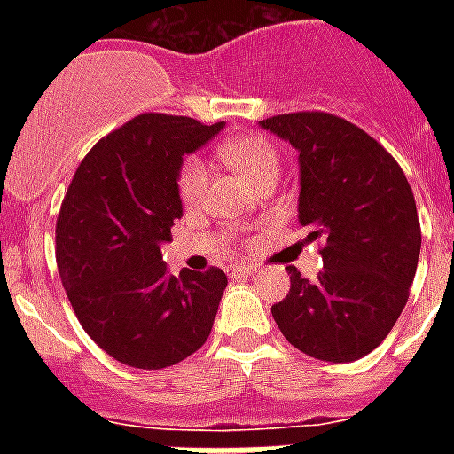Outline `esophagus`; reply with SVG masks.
<instances>
[{
    "mask_svg": "<svg viewBox=\"0 0 454 454\" xmlns=\"http://www.w3.org/2000/svg\"><path fill=\"white\" fill-rule=\"evenodd\" d=\"M252 273H254V266H249V263H233V266H231V276L233 278L252 276Z\"/></svg>",
    "mask_w": 454,
    "mask_h": 454,
    "instance_id": "1",
    "label": "esophagus"
}]
</instances>
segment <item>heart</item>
I'll return each instance as SVG.
<instances>
[{
	"label": "heart",
	"mask_w": 454,
	"mask_h": 454,
	"mask_svg": "<svg viewBox=\"0 0 454 454\" xmlns=\"http://www.w3.org/2000/svg\"><path fill=\"white\" fill-rule=\"evenodd\" d=\"M219 155L226 160L233 169H238L242 176H247L252 184L256 178L278 171V155L276 145L262 134H240V137L226 138L219 145ZM209 184V171L200 157H185L176 174L178 198L184 200V205H198Z\"/></svg>",
	"instance_id": "heart-1"
}]
</instances>
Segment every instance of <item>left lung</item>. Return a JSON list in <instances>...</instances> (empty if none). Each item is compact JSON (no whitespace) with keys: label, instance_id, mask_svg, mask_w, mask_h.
I'll list each match as a JSON object with an SVG mask.
<instances>
[{"label":"left lung","instance_id":"obj_1","mask_svg":"<svg viewBox=\"0 0 454 454\" xmlns=\"http://www.w3.org/2000/svg\"><path fill=\"white\" fill-rule=\"evenodd\" d=\"M262 127L299 151V221L325 263L316 283L287 266L290 292L270 313L310 358H363L408 303L422 247L412 188L394 155L344 117L301 110Z\"/></svg>","mask_w":454,"mask_h":454}]
</instances>
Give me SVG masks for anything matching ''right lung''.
Masks as SVG:
<instances>
[{"mask_svg": "<svg viewBox=\"0 0 454 454\" xmlns=\"http://www.w3.org/2000/svg\"><path fill=\"white\" fill-rule=\"evenodd\" d=\"M223 122L144 113L87 153L56 219V263L89 337L138 370L176 365L205 344L228 278L221 269L167 273L162 245L181 219L185 153Z\"/></svg>", "mask_w": 454, "mask_h": 454, "instance_id": "right-lung-1", "label": "right lung"}]
</instances>
